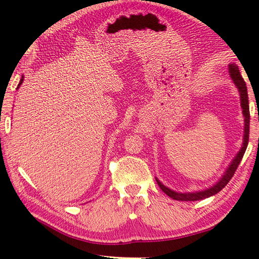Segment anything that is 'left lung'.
Returning a JSON list of instances; mask_svg holds the SVG:
<instances>
[{"label":"left lung","mask_w":259,"mask_h":259,"mask_svg":"<svg viewBox=\"0 0 259 259\" xmlns=\"http://www.w3.org/2000/svg\"><path fill=\"white\" fill-rule=\"evenodd\" d=\"M229 73L232 78V81L236 87V89L239 91L240 95V104L241 108H242V114H243V121H244V126H243V139H242V146H241L240 151L236 153V155L233 157V160L231 161V163L227 166L224 174L222 175V177L218 179V181L213 184V185L209 186L208 188H204V190L200 191H193V192H177L174 191L168 186H165L163 183L159 181V178H156L157 185L163 191L166 195L170 196V198L177 201H198V200H203L210 198L214 194H217L218 192H221L223 188H224L227 183L231 181V178L233 177L235 170L238 169L241 160H242L243 154L245 150H247L248 146V140H249V123H250V113H249V100H248V91H247V85H245V82L241 76L239 66L234 63L229 64Z\"/></svg>","instance_id":"1"}]
</instances>
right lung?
I'll return each mask as SVG.
<instances>
[{
    "label": "right lung",
    "instance_id": "obj_1",
    "mask_svg": "<svg viewBox=\"0 0 259 259\" xmlns=\"http://www.w3.org/2000/svg\"><path fill=\"white\" fill-rule=\"evenodd\" d=\"M23 81H24V76H21V80H20V82H19V84H18V87H17V89H19L20 88V85L23 84Z\"/></svg>",
    "mask_w": 259,
    "mask_h": 259
}]
</instances>
